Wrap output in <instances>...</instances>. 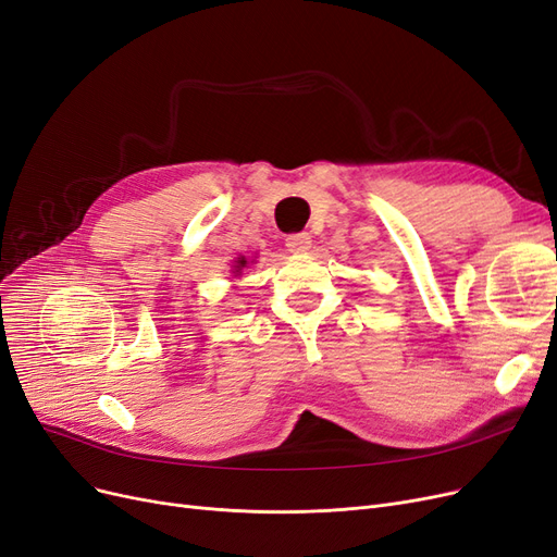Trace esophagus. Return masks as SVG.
I'll return each instance as SVG.
<instances>
[{
    "label": "esophagus",
    "mask_w": 557,
    "mask_h": 557,
    "mask_svg": "<svg viewBox=\"0 0 557 557\" xmlns=\"http://www.w3.org/2000/svg\"><path fill=\"white\" fill-rule=\"evenodd\" d=\"M286 247H289V252H294V255H302L312 247V236L305 234V232L286 236Z\"/></svg>",
    "instance_id": "obj_1"
}]
</instances>
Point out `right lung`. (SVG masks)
<instances>
[{
    "mask_svg": "<svg viewBox=\"0 0 557 557\" xmlns=\"http://www.w3.org/2000/svg\"><path fill=\"white\" fill-rule=\"evenodd\" d=\"M245 265H247V259H245V257H238V259H236V265H234V273L238 275Z\"/></svg>",
    "mask_w": 557,
    "mask_h": 557,
    "instance_id": "1",
    "label": "right lung"
}]
</instances>
